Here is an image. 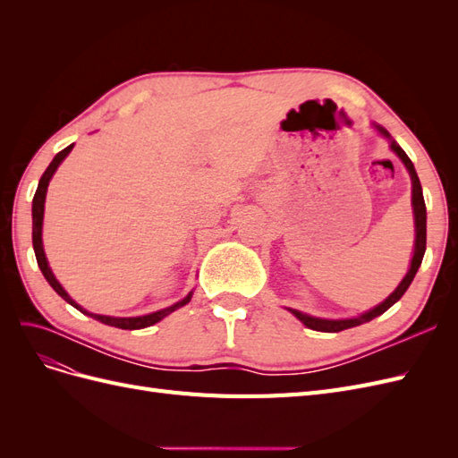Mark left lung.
I'll return each instance as SVG.
<instances>
[{
  "label": "left lung",
  "mask_w": 458,
  "mask_h": 458,
  "mask_svg": "<svg viewBox=\"0 0 458 458\" xmlns=\"http://www.w3.org/2000/svg\"><path fill=\"white\" fill-rule=\"evenodd\" d=\"M372 128L377 130L382 137H386L387 141H390V148L395 152L397 158L405 164V168H407V172L411 175V183H412V199H411V202H412V216H414V248H412L411 266H409L407 275L403 276V279H401V283L397 284V288L394 290L390 296H387L384 301H380L378 306H374L372 310H369V311H365L361 315H357V317H350V318H325V317H313V315H308V313H303V311L286 308L290 313H293L298 318V321H301L308 328L317 330V332H340V330H345V328L359 327V325L372 321L374 317H378L384 311L390 310L394 303L407 293V288L411 286L414 275H417L420 263H422V258H424V252H426V204H424L420 179L417 175V170H414V164L407 157V152L397 145V141L392 140V135L387 133L386 128H382L380 123H377V122H372Z\"/></svg>",
  "instance_id": "8db88e82"
}]
</instances>
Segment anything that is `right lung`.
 Here are the masks:
<instances>
[{"label": "right lung", "mask_w": 458, "mask_h": 458, "mask_svg": "<svg viewBox=\"0 0 458 458\" xmlns=\"http://www.w3.org/2000/svg\"><path fill=\"white\" fill-rule=\"evenodd\" d=\"M74 145H68L66 148H63L57 157H55L51 160V164L47 165V170L44 172V175H41L39 183H38V189H36V195H34V200H32V244H34V254H36V259H38V266L41 269V273H44L46 281L51 284V288L57 293L64 301L71 303V306H74L78 311H81L88 317H93L97 318V321L103 323V325H108V327H116V328H123V330H137V328H147L150 325H155L158 321H162L164 317H168L170 313H174L175 310L187 306V303L191 301L192 298V290L191 293L183 298L175 301L174 306L170 308H164V310H158L155 313H147V315H140V317H110V315H99V313H91L88 310H84L80 306V303H76L71 296H68L66 290L63 288V284L57 281V276L53 275L51 267H49V261L46 258V252H44V241H41V229H44V212H46V195H47V187H49V182L51 177L55 175V172H57V168L61 165V162L71 155Z\"/></svg>", "instance_id": "add662e5"}]
</instances>
